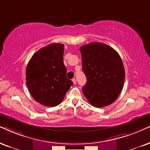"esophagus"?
<instances>
[{"instance_id": "esophagus-1", "label": "esophagus", "mask_w": 150, "mask_h": 150, "mask_svg": "<svg viewBox=\"0 0 150 150\" xmlns=\"http://www.w3.org/2000/svg\"><path fill=\"white\" fill-rule=\"evenodd\" d=\"M73 82L74 84H76L77 81H76V79H75V78H73Z\"/></svg>"}]
</instances>
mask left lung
<instances>
[{
	"label": "left lung",
	"instance_id": "left-lung-1",
	"mask_svg": "<svg viewBox=\"0 0 150 150\" xmlns=\"http://www.w3.org/2000/svg\"><path fill=\"white\" fill-rule=\"evenodd\" d=\"M82 71L87 81L82 88L85 97L95 107L112 104L120 95L125 81L122 59L114 49L93 42L80 47Z\"/></svg>",
	"mask_w": 150,
	"mask_h": 150
}]
</instances>
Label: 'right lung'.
Masks as SVG:
<instances>
[{"label":"right lung","instance_id":"obj_1","mask_svg":"<svg viewBox=\"0 0 150 150\" xmlns=\"http://www.w3.org/2000/svg\"><path fill=\"white\" fill-rule=\"evenodd\" d=\"M64 45L52 43L35 52L26 69V83L36 101L46 107L59 105L73 81L66 77Z\"/></svg>","mask_w":150,"mask_h":150}]
</instances>
